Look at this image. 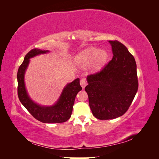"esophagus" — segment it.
<instances>
[{
  "label": "esophagus",
  "mask_w": 159,
  "mask_h": 159,
  "mask_svg": "<svg viewBox=\"0 0 159 159\" xmlns=\"http://www.w3.org/2000/svg\"><path fill=\"white\" fill-rule=\"evenodd\" d=\"M80 85H81V87H82L83 89L85 88L86 85H87V83H86V81H85V78L81 79V80H80Z\"/></svg>",
  "instance_id": "esophagus-1"
}]
</instances>
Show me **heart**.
Here are the masks:
<instances>
[{"instance_id": "b5f03b06", "label": "heart", "mask_w": 159, "mask_h": 159, "mask_svg": "<svg viewBox=\"0 0 159 159\" xmlns=\"http://www.w3.org/2000/svg\"><path fill=\"white\" fill-rule=\"evenodd\" d=\"M107 58V52L95 48H88L80 52L75 56L77 65L82 68H88L90 65V70L93 72L99 71L104 66Z\"/></svg>"}]
</instances>
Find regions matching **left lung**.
<instances>
[{
    "label": "left lung",
    "instance_id": "left-lung-1",
    "mask_svg": "<svg viewBox=\"0 0 159 159\" xmlns=\"http://www.w3.org/2000/svg\"><path fill=\"white\" fill-rule=\"evenodd\" d=\"M112 60L100 72L87 77L85 88L93 115L100 120L113 119L128 110L138 89L137 64L127 48L109 41Z\"/></svg>",
    "mask_w": 159,
    "mask_h": 159
}]
</instances>
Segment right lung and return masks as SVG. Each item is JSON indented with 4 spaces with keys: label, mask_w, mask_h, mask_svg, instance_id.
Here are the masks:
<instances>
[{
    "label": "right lung",
    "mask_w": 159,
    "mask_h": 159,
    "mask_svg": "<svg viewBox=\"0 0 159 159\" xmlns=\"http://www.w3.org/2000/svg\"><path fill=\"white\" fill-rule=\"evenodd\" d=\"M49 52L34 48L26 55L17 73L18 95L21 103L38 121L45 123H63L70 118L76 95L82 89L80 84V79L77 78L72 82L67 84L57 102L50 106L41 105L34 102L27 92L25 82V72L29 65L30 59Z\"/></svg>",
    "instance_id": "1"
}]
</instances>
